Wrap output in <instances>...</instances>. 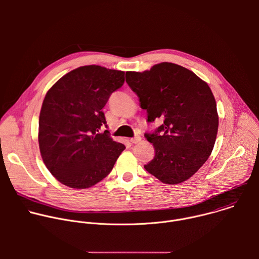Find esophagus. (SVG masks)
<instances>
[{
	"label": "esophagus",
	"mask_w": 259,
	"mask_h": 259,
	"mask_svg": "<svg viewBox=\"0 0 259 259\" xmlns=\"http://www.w3.org/2000/svg\"><path fill=\"white\" fill-rule=\"evenodd\" d=\"M140 140H141V137H140V136H134V137L131 138L130 141H131L132 143H138Z\"/></svg>",
	"instance_id": "1"
}]
</instances>
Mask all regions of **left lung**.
Returning a JSON list of instances; mask_svg holds the SVG:
<instances>
[{
	"instance_id": "8db88e82",
	"label": "left lung",
	"mask_w": 259,
	"mask_h": 259,
	"mask_svg": "<svg viewBox=\"0 0 259 259\" xmlns=\"http://www.w3.org/2000/svg\"><path fill=\"white\" fill-rule=\"evenodd\" d=\"M126 82L147 112V122H163L144 134L156 151L145 170L167 184L186 181L207 161L217 135L216 102L208 84L171 62L127 71Z\"/></svg>"
}]
</instances>
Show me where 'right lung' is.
Segmentation results:
<instances>
[{
    "instance_id": "1",
    "label": "right lung",
    "mask_w": 259,
    "mask_h": 259,
    "mask_svg": "<svg viewBox=\"0 0 259 259\" xmlns=\"http://www.w3.org/2000/svg\"><path fill=\"white\" fill-rule=\"evenodd\" d=\"M125 82V72L85 65L66 73L47 92L39 120L42 159L71 189H88L106 177L125 150L107 128L102 108Z\"/></svg>"
}]
</instances>
